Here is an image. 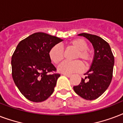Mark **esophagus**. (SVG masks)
<instances>
[{"instance_id":"34e87169","label":"esophagus","mask_w":123,"mask_h":123,"mask_svg":"<svg viewBox=\"0 0 123 123\" xmlns=\"http://www.w3.org/2000/svg\"><path fill=\"white\" fill-rule=\"evenodd\" d=\"M63 74L64 75V76H65L68 77V78L71 76V74Z\"/></svg>"}]
</instances>
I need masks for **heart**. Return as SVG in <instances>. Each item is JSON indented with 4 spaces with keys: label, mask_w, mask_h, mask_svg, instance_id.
Here are the masks:
<instances>
[{
    "label": "heart",
    "mask_w": 123,
    "mask_h": 123,
    "mask_svg": "<svg viewBox=\"0 0 123 123\" xmlns=\"http://www.w3.org/2000/svg\"><path fill=\"white\" fill-rule=\"evenodd\" d=\"M69 45L76 49L77 52L76 58H80L84 61L85 63H88L92 60V55L90 51H88V45L84 40L78 38L70 41ZM49 57L55 64H58L63 58V49L60 45H55L49 51ZM84 66L80 61L68 62L65 61L62 62L58 67V70L63 74H71L73 72H80L83 70Z\"/></svg>",
    "instance_id": "b5f03b06"
}]
</instances>
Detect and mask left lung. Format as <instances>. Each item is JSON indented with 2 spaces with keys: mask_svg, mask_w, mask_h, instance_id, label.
Returning a JSON list of instances; mask_svg holds the SVG:
<instances>
[{
  "mask_svg": "<svg viewBox=\"0 0 123 123\" xmlns=\"http://www.w3.org/2000/svg\"><path fill=\"white\" fill-rule=\"evenodd\" d=\"M78 36L85 37L90 41L94 49L93 60L90 69L85 74L78 85L73 87L78 95L86 100H94L104 93L112 79L114 57L110 45L101 37L87 33Z\"/></svg>",
  "mask_w": 123,
  "mask_h": 123,
  "instance_id": "left-lung-1",
  "label": "left lung"
}]
</instances>
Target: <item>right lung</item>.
Instances as JSON below:
<instances>
[{"instance_id": "right-lung-1", "label": "right lung", "mask_w": 123, "mask_h": 123, "mask_svg": "<svg viewBox=\"0 0 123 123\" xmlns=\"http://www.w3.org/2000/svg\"><path fill=\"white\" fill-rule=\"evenodd\" d=\"M63 40L46 33H35L20 41L11 58L12 77L20 92L29 101L42 102L54 92L60 74L49 51Z\"/></svg>"}]
</instances>
